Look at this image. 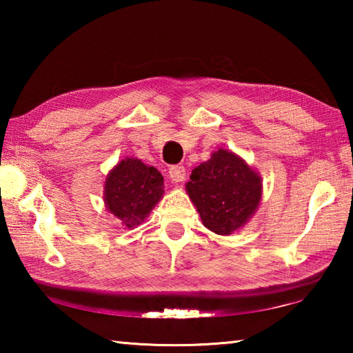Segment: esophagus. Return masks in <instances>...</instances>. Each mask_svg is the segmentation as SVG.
<instances>
[{
    "label": "esophagus",
    "mask_w": 353,
    "mask_h": 353,
    "mask_svg": "<svg viewBox=\"0 0 353 353\" xmlns=\"http://www.w3.org/2000/svg\"><path fill=\"white\" fill-rule=\"evenodd\" d=\"M185 176H187V171L182 165H172L170 168V179L172 182H183Z\"/></svg>",
    "instance_id": "obj_1"
}]
</instances>
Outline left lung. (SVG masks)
I'll list each match as a JSON object with an SVG mask.
<instances>
[{
    "label": "left lung",
    "mask_w": 353,
    "mask_h": 353,
    "mask_svg": "<svg viewBox=\"0 0 353 353\" xmlns=\"http://www.w3.org/2000/svg\"><path fill=\"white\" fill-rule=\"evenodd\" d=\"M190 199L202 224L218 235H230L252 216L261 199V181L238 155L224 149L191 171Z\"/></svg>",
    "instance_id": "obj_1"
}]
</instances>
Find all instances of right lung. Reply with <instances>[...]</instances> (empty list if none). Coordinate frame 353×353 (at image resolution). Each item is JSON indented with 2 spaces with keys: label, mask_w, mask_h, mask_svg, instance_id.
<instances>
[{
  "label": "right lung",
  "mask_w": 353,
  "mask_h": 353,
  "mask_svg": "<svg viewBox=\"0 0 353 353\" xmlns=\"http://www.w3.org/2000/svg\"><path fill=\"white\" fill-rule=\"evenodd\" d=\"M163 196V176L137 159L119 162L105 179L104 201L110 213L134 227L145 219Z\"/></svg>",
  "instance_id": "obj_1"
}]
</instances>
